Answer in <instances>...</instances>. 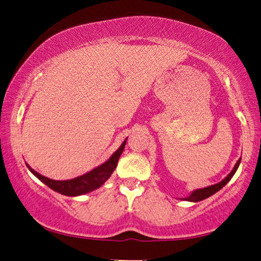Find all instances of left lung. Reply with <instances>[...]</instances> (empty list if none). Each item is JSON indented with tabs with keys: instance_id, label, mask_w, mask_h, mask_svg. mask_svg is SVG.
<instances>
[{
	"instance_id": "1",
	"label": "left lung",
	"mask_w": 261,
	"mask_h": 261,
	"mask_svg": "<svg viewBox=\"0 0 261 261\" xmlns=\"http://www.w3.org/2000/svg\"><path fill=\"white\" fill-rule=\"evenodd\" d=\"M241 159H242V158H240L239 161H237V163L235 164L234 168H232L229 174H228L222 181L219 182V184L208 186V187H205V188L196 189V190H194V191H191L188 197L181 198V199H182V200H188V202L196 203V202H200V200H203V199H206V198L210 197V196H212V195H214L216 193H218V191L220 190L221 188H223V187H225V186L228 184V182L230 181L231 177L234 176V174H235L236 171H237V168H239L240 164H241Z\"/></svg>"
}]
</instances>
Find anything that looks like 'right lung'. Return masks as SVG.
Masks as SVG:
<instances>
[{"label": "right lung", "mask_w": 261, "mask_h": 261, "mask_svg": "<svg viewBox=\"0 0 261 261\" xmlns=\"http://www.w3.org/2000/svg\"><path fill=\"white\" fill-rule=\"evenodd\" d=\"M126 141L127 139H125V141L121 143L120 147H119L116 151L112 153V156L110 157L107 162L103 163L102 165L95 167L94 170L86 173L84 175H80L71 180L58 181V180L49 179V177L41 175L40 173L34 171L27 163H26V166L31 171V173H33V174L38 177L41 182H43V184L45 186H48L50 189L57 191L59 194L65 195V196H71V197L85 195V194L90 193V191L98 189L99 187L103 186L105 182L109 180V177L112 175L113 171L116 170L117 167L119 158H120L121 153L123 151V148H125Z\"/></svg>", "instance_id": "right-lung-1"}]
</instances>
